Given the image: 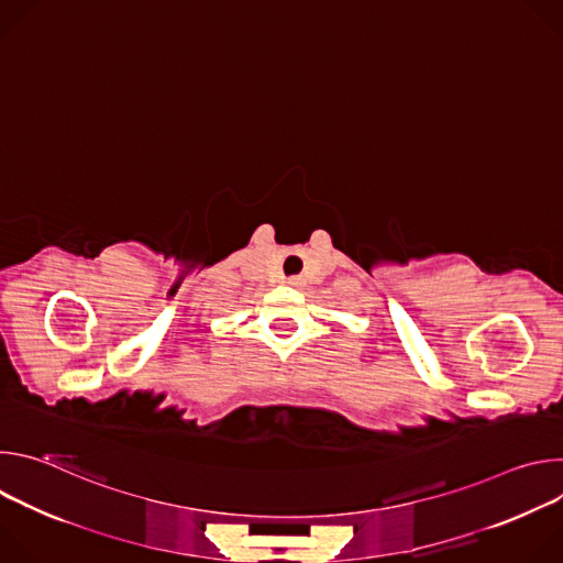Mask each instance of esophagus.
Wrapping results in <instances>:
<instances>
[{"label":"esophagus","mask_w":563,"mask_h":563,"mask_svg":"<svg viewBox=\"0 0 563 563\" xmlns=\"http://www.w3.org/2000/svg\"><path fill=\"white\" fill-rule=\"evenodd\" d=\"M287 285H289V287H302V285H305V278L291 276V278H287Z\"/></svg>","instance_id":"esophagus-1"}]
</instances>
